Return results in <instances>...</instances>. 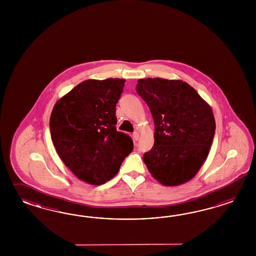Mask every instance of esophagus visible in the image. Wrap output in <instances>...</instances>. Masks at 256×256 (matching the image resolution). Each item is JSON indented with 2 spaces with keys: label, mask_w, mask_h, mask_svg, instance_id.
<instances>
[{
  "label": "esophagus",
  "mask_w": 256,
  "mask_h": 256,
  "mask_svg": "<svg viewBox=\"0 0 256 256\" xmlns=\"http://www.w3.org/2000/svg\"><path fill=\"white\" fill-rule=\"evenodd\" d=\"M132 138H133V140L137 142L140 138L139 133H138V132H134V133L132 134Z\"/></svg>",
  "instance_id": "esophagus-1"
}]
</instances>
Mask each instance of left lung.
<instances>
[{"mask_svg":"<svg viewBox=\"0 0 256 256\" xmlns=\"http://www.w3.org/2000/svg\"><path fill=\"white\" fill-rule=\"evenodd\" d=\"M136 91L155 124V142L144 162L164 186L194 178L210 153L216 130L212 108L194 87L180 80L140 78Z\"/></svg>","mask_w":256,"mask_h":256,"instance_id":"obj_1","label":"left lung"}]
</instances>
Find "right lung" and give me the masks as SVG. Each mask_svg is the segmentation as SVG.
I'll use <instances>...</instances> for the list:
<instances>
[{
  "instance_id": "add662e5",
  "label": "right lung",
  "mask_w": 256,
  "mask_h": 256,
  "mask_svg": "<svg viewBox=\"0 0 256 256\" xmlns=\"http://www.w3.org/2000/svg\"><path fill=\"white\" fill-rule=\"evenodd\" d=\"M124 78L87 80L55 103L50 130L57 154L78 178L101 185L112 178L133 150L117 132L116 106Z\"/></svg>"
}]
</instances>
